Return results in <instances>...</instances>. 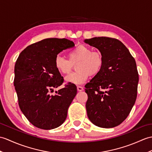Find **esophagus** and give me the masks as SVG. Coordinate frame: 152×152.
<instances>
[{"instance_id": "esophagus-1", "label": "esophagus", "mask_w": 152, "mask_h": 152, "mask_svg": "<svg viewBox=\"0 0 152 152\" xmlns=\"http://www.w3.org/2000/svg\"><path fill=\"white\" fill-rule=\"evenodd\" d=\"M77 89L78 91H83V88L82 87H81V86H77Z\"/></svg>"}]
</instances>
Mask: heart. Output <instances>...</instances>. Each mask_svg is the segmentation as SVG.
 I'll list each match as a JSON object with an SVG mask.
<instances>
[{
	"label": "heart",
	"mask_w": 152,
	"mask_h": 152,
	"mask_svg": "<svg viewBox=\"0 0 152 152\" xmlns=\"http://www.w3.org/2000/svg\"><path fill=\"white\" fill-rule=\"evenodd\" d=\"M68 59L57 55L54 59V66L63 75H68L76 65L77 71L66 77V82L80 85L89 79V76H95L103 66L104 60L101 53L93 51L87 46L81 45L68 52Z\"/></svg>",
	"instance_id": "obj_1"
}]
</instances>
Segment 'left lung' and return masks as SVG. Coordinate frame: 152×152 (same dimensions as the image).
<instances>
[{"mask_svg":"<svg viewBox=\"0 0 152 152\" xmlns=\"http://www.w3.org/2000/svg\"><path fill=\"white\" fill-rule=\"evenodd\" d=\"M84 42L98 49L104 60L101 71L85 86L88 118L100 128H114L128 117L136 101L139 75L135 60L116 39L98 37Z\"/></svg>","mask_w":152,"mask_h":152,"instance_id":"left-lung-1","label":"left lung"}]
</instances>
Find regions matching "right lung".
Instances as JSON below:
<instances>
[{"mask_svg":"<svg viewBox=\"0 0 152 152\" xmlns=\"http://www.w3.org/2000/svg\"><path fill=\"white\" fill-rule=\"evenodd\" d=\"M75 47L67 39L48 38L31 44L20 52L15 65L14 86L21 111L34 126L43 129L58 128L65 122L77 93L75 84L50 95L63 83L54 66L59 52Z\"/></svg>","mask_w":152,"mask_h":152,"instance_id":"add662e5","label":"right lung"}]
</instances>
